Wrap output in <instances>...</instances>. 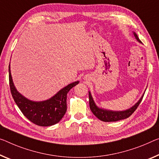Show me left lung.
Instances as JSON below:
<instances>
[{"instance_id":"obj_1","label":"left lung","mask_w":159,"mask_h":159,"mask_svg":"<svg viewBox=\"0 0 159 159\" xmlns=\"http://www.w3.org/2000/svg\"><path fill=\"white\" fill-rule=\"evenodd\" d=\"M134 35L135 36L139 43H141V40H139L137 35L135 33H134ZM143 97V95L141 97V98L139 99V101L136 103L134 106H133L131 108L127 109L126 111H112L109 110H105L103 109H99L96 106L92 97L90 92H89V107L92 113L94 114L95 116H97L99 120L105 122H109V121H117L121 119H124L128 118L132 114L134 111H136V109H137L139 104L141 103V100H142Z\"/></svg>"}]
</instances>
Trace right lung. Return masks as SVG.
Wrapping results in <instances>:
<instances>
[{
  "instance_id": "right-lung-1",
  "label": "right lung",
  "mask_w": 159,
  "mask_h": 159,
  "mask_svg": "<svg viewBox=\"0 0 159 159\" xmlns=\"http://www.w3.org/2000/svg\"><path fill=\"white\" fill-rule=\"evenodd\" d=\"M79 82L68 84L50 99L43 102L30 101L17 91L12 80L9 65V84L12 97L27 119L36 125L49 126L59 122L67 111V94Z\"/></svg>"
}]
</instances>
